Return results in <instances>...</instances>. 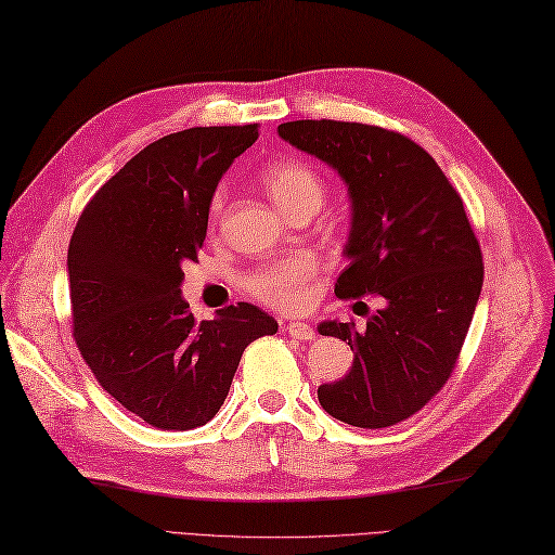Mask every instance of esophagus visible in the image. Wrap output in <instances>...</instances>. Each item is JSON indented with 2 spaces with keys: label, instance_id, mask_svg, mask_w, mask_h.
Returning <instances> with one entry per match:
<instances>
[{
  "label": "esophagus",
  "instance_id": "esophagus-1",
  "mask_svg": "<svg viewBox=\"0 0 555 555\" xmlns=\"http://www.w3.org/2000/svg\"><path fill=\"white\" fill-rule=\"evenodd\" d=\"M287 332L292 338H298V340H314V336H318L314 334V328L306 322H289Z\"/></svg>",
  "mask_w": 555,
  "mask_h": 555
}]
</instances>
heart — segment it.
Segmentation results:
<instances>
[{
  "mask_svg": "<svg viewBox=\"0 0 555 555\" xmlns=\"http://www.w3.org/2000/svg\"><path fill=\"white\" fill-rule=\"evenodd\" d=\"M263 189L284 215H294L298 209H314L318 212L324 203L326 186L322 177L304 160H278L261 172ZM221 191L212 198V215L221 209ZM318 259L308 251H296L257 268L247 278V289L259 301L278 310H301L310 298V282L318 275Z\"/></svg>",
  "mask_w": 555,
  "mask_h": 555,
  "instance_id": "obj_1",
  "label": "heart"
}]
</instances>
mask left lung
<instances>
[{
    "label": "left lung",
    "mask_w": 555,
    "mask_h": 555,
    "mask_svg": "<svg viewBox=\"0 0 555 555\" xmlns=\"http://www.w3.org/2000/svg\"><path fill=\"white\" fill-rule=\"evenodd\" d=\"M278 134L332 166L350 193V235L336 296L376 294L366 320L322 322L348 340L346 378L320 385L322 409L380 429L421 411L451 378L483 287V257L460 193L423 146L395 130L346 121H289Z\"/></svg>",
    "instance_id": "left-lung-1"
}]
</instances>
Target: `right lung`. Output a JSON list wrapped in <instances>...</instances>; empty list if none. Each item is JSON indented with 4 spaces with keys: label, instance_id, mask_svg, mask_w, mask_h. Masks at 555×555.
Instances as JSON below:
<instances>
[{
    "label": "right lung",
    "instance_id": "right-lung-1",
    "mask_svg": "<svg viewBox=\"0 0 555 555\" xmlns=\"http://www.w3.org/2000/svg\"><path fill=\"white\" fill-rule=\"evenodd\" d=\"M259 126L166 134L83 207L67 249L74 340L102 389L158 429L212 421L251 340L278 322L251 304L196 322L182 296L221 175Z\"/></svg>",
    "mask_w": 555,
    "mask_h": 555
}]
</instances>
